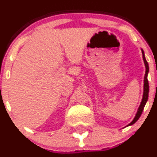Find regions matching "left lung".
Returning <instances> with one entry per match:
<instances>
[{"label": "left lung", "mask_w": 157, "mask_h": 157, "mask_svg": "<svg viewBox=\"0 0 157 157\" xmlns=\"http://www.w3.org/2000/svg\"><path fill=\"white\" fill-rule=\"evenodd\" d=\"M141 52H142V58H143V60H144V65H145V75H144V91H143V96H142V99H141V104H140L139 109H138L137 112H136V116L135 117L133 118V120L132 121V122L129 123L126 126H129L132 125L134 124L139 119L140 116H141V113H142L143 110H144V108L147 102V99H148V94H149V84H148V80H147V75H148V72H149V66H148L147 62L145 56H144V52L143 51L142 48H141Z\"/></svg>", "instance_id": "1"}]
</instances>
